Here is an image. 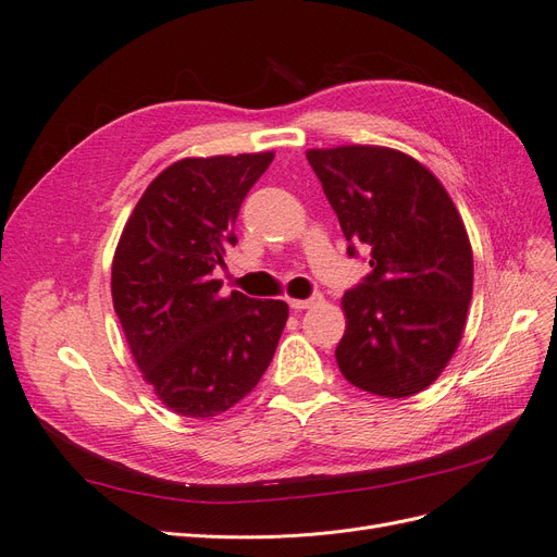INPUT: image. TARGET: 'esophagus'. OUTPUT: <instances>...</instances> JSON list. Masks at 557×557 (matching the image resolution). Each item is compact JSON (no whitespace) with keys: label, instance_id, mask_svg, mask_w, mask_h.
<instances>
[{"label":"esophagus","instance_id":"esophagus-1","mask_svg":"<svg viewBox=\"0 0 557 557\" xmlns=\"http://www.w3.org/2000/svg\"><path fill=\"white\" fill-rule=\"evenodd\" d=\"M320 301H323V297L313 295V297H309V299H288V305H290V309H295V311H305V309H311V307L320 305Z\"/></svg>","mask_w":557,"mask_h":557}]
</instances>
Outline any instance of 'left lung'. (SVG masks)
Listing matches in <instances>:
<instances>
[{"label":"left lung","instance_id":"left-lung-1","mask_svg":"<svg viewBox=\"0 0 557 557\" xmlns=\"http://www.w3.org/2000/svg\"><path fill=\"white\" fill-rule=\"evenodd\" d=\"M344 237L372 248L369 274L344 295L334 356L348 383L379 397L432 385L462 339L474 256L450 195L425 164L385 146L311 148Z\"/></svg>","mask_w":557,"mask_h":557}]
</instances>
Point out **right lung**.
<instances>
[{"instance_id":"add662e5","label":"right lung","mask_w":557,"mask_h":557,"mask_svg":"<svg viewBox=\"0 0 557 557\" xmlns=\"http://www.w3.org/2000/svg\"><path fill=\"white\" fill-rule=\"evenodd\" d=\"M274 153L183 158L160 172L123 227L113 309L132 358L166 409L211 418L242 401L274 358L288 305L221 295L211 276L242 201Z\"/></svg>"}]
</instances>
